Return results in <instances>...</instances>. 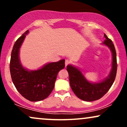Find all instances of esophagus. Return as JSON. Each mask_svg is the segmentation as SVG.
Returning <instances> with one entry per match:
<instances>
[{"label":"esophagus","mask_w":127,"mask_h":127,"mask_svg":"<svg viewBox=\"0 0 127 127\" xmlns=\"http://www.w3.org/2000/svg\"><path fill=\"white\" fill-rule=\"evenodd\" d=\"M70 63V62L68 60H65V66L66 67L67 65L68 64Z\"/></svg>","instance_id":"34e87169"}]
</instances>
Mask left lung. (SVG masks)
Wrapping results in <instances>:
<instances>
[{"label":"left lung","mask_w":127,"mask_h":127,"mask_svg":"<svg viewBox=\"0 0 127 127\" xmlns=\"http://www.w3.org/2000/svg\"><path fill=\"white\" fill-rule=\"evenodd\" d=\"M104 36L106 40L103 43L110 48L113 59L111 72L104 81L97 84H92L86 80L78 68L71 65L67 66L71 88L78 98L84 101H93L101 98L109 91L116 78L118 65L116 50L111 39H109L106 34H104Z\"/></svg>","instance_id":"1"}]
</instances>
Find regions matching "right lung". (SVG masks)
I'll use <instances>...</instances> for the list:
<instances>
[{
  "label": "right lung",
  "mask_w": 127,
  "mask_h": 127,
  "mask_svg": "<svg viewBox=\"0 0 127 127\" xmlns=\"http://www.w3.org/2000/svg\"><path fill=\"white\" fill-rule=\"evenodd\" d=\"M27 30L16 40L11 52L10 73L12 82L20 94L31 101H38L50 95L60 70L65 67V60L50 63L40 69L28 71L23 68L19 60L20 48L25 38Z\"/></svg>",
  "instance_id": "add662e5"
}]
</instances>
